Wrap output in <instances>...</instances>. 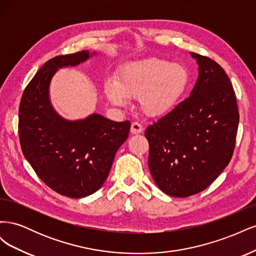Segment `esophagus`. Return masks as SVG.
<instances>
[{"instance_id":"1","label":"esophagus","mask_w":256,"mask_h":256,"mask_svg":"<svg viewBox=\"0 0 256 256\" xmlns=\"http://www.w3.org/2000/svg\"><path fill=\"white\" fill-rule=\"evenodd\" d=\"M143 130H144V128H143V126L141 125L140 122H134L132 124H131V128H130L131 134H141Z\"/></svg>"}]
</instances>
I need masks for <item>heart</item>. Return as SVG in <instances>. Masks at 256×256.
I'll use <instances>...</instances> for the list:
<instances>
[{
	"instance_id": "heart-1",
	"label": "heart",
	"mask_w": 256,
	"mask_h": 256,
	"mask_svg": "<svg viewBox=\"0 0 256 256\" xmlns=\"http://www.w3.org/2000/svg\"><path fill=\"white\" fill-rule=\"evenodd\" d=\"M189 83V72L180 63L159 58H145L124 66L116 81L108 80L104 94L114 104L138 99L141 111L152 118L174 110Z\"/></svg>"
}]
</instances>
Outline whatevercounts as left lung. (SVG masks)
<instances>
[{
    "mask_svg": "<svg viewBox=\"0 0 256 256\" xmlns=\"http://www.w3.org/2000/svg\"><path fill=\"white\" fill-rule=\"evenodd\" d=\"M198 78L182 100L145 130L148 168L166 194L187 198L212 184L233 156L239 122L236 95L223 68L191 52Z\"/></svg>",
    "mask_w": 256,
    "mask_h": 256,
    "instance_id": "1",
    "label": "left lung"
}]
</instances>
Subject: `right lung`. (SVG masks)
Instances as JSON below:
<instances>
[{
	"label": "right lung",
	"instance_id": "1",
	"mask_svg": "<svg viewBox=\"0 0 256 256\" xmlns=\"http://www.w3.org/2000/svg\"><path fill=\"white\" fill-rule=\"evenodd\" d=\"M88 51L52 58L23 92L19 106V138L23 154L40 180L58 194L81 198L96 192L127 140L130 122H113L100 114L68 122L52 109L49 85L58 68L76 66Z\"/></svg>",
	"mask_w": 256,
	"mask_h": 256
}]
</instances>
